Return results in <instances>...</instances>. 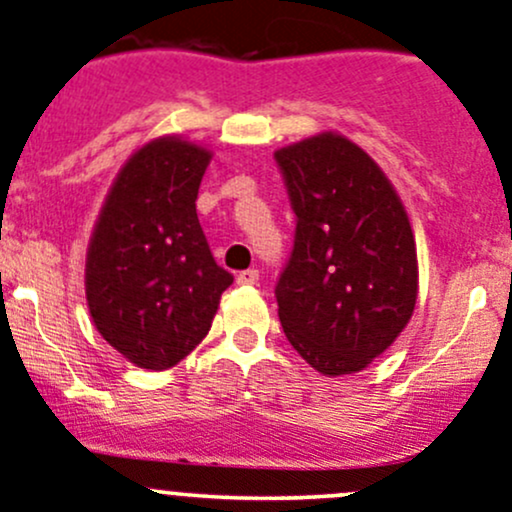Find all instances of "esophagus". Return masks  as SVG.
<instances>
[{
	"mask_svg": "<svg viewBox=\"0 0 512 512\" xmlns=\"http://www.w3.org/2000/svg\"><path fill=\"white\" fill-rule=\"evenodd\" d=\"M257 282H260V272L257 270H245L238 274V284H242V287H255Z\"/></svg>",
	"mask_w": 512,
	"mask_h": 512,
	"instance_id": "1",
	"label": "esophagus"
}]
</instances>
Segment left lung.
Listing matches in <instances>:
<instances>
[{"instance_id":"8db88e82","label":"left lung","mask_w":512,"mask_h":512,"mask_svg":"<svg viewBox=\"0 0 512 512\" xmlns=\"http://www.w3.org/2000/svg\"><path fill=\"white\" fill-rule=\"evenodd\" d=\"M297 235L277 314L301 358L328 378L360 373L395 343L419 294L410 218L378 161L338 132L274 152Z\"/></svg>"}]
</instances>
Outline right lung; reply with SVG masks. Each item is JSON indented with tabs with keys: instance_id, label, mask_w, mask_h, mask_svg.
I'll return each instance as SVG.
<instances>
[{
	"instance_id": "right-lung-1",
	"label": "right lung",
	"mask_w": 512,
	"mask_h": 512,
	"mask_svg": "<svg viewBox=\"0 0 512 512\" xmlns=\"http://www.w3.org/2000/svg\"><path fill=\"white\" fill-rule=\"evenodd\" d=\"M213 152L166 134L117 171L85 255V299L100 336L132 365L166 370L211 331L233 274L215 265L196 213Z\"/></svg>"
}]
</instances>
